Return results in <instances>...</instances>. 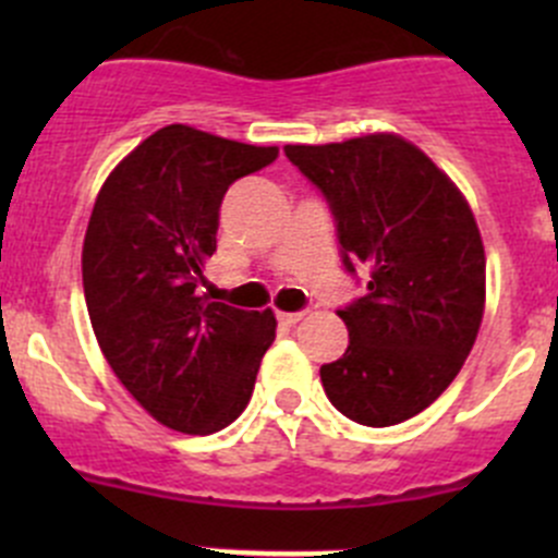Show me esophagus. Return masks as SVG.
<instances>
[{"instance_id": "esophagus-1", "label": "esophagus", "mask_w": 558, "mask_h": 558, "mask_svg": "<svg viewBox=\"0 0 558 558\" xmlns=\"http://www.w3.org/2000/svg\"><path fill=\"white\" fill-rule=\"evenodd\" d=\"M302 315H305V311H296V313H286V311H278V320H280V324H289V326H294L296 320H302Z\"/></svg>"}]
</instances>
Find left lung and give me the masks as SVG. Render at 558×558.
Masks as SVG:
<instances>
[{"label":"left lung","instance_id":"8db88e82","mask_svg":"<svg viewBox=\"0 0 558 558\" xmlns=\"http://www.w3.org/2000/svg\"><path fill=\"white\" fill-rule=\"evenodd\" d=\"M283 150L324 194L345 272L369 269L367 294L337 311L348 348L320 367L326 397L356 424H402L451 386L475 345L486 302L475 216L397 134Z\"/></svg>","mask_w":558,"mask_h":558}]
</instances>
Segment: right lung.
Segmentation results:
<instances>
[{
	"mask_svg": "<svg viewBox=\"0 0 558 558\" xmlns=\"http://www.w3.org/2000/svg\"><path fill=\"white\" fill-rule=\"evenodd\" d=\"M278 148L172 123L105 180L83 243L94 335L126 391L170 429L213 435L245 410L275 340L272 311L199 296L218 210Z\"/></svg>",
	"mask_w": 558,
	"mask_h": 558,
	"instance_id": "right-lung-1",
	"label": "right lung"
}]
</instances>
